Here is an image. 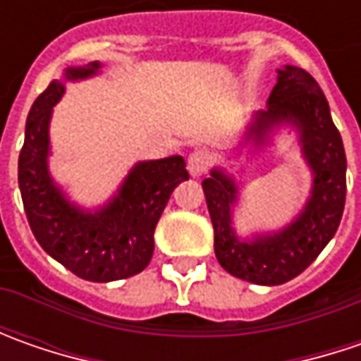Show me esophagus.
<instances>
[{"label": "esophagus", "mask_w": 361, "mask_h": 361, "mask_svg": "<svg viewBox=\"0 0 361 361\" xmlns=\"http://www.w3.org/2000/svg\"><path fill=\"white\" fill-rule=\"evenodd\" d=\"M209 162H211V157H209L207 150H195V152H190L187 162L188 173L192 174V176H201L209 169Z\"/></svg>", "instance_id": "1"}]
</instances>
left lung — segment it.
I'll return each mask as SVG.
<instances>
[{
  "mask_svg": "<svg viewBox=\"0 0 361 361\" xmlns=\"http://www.w3.org/2000/svg\"><path fill=\"white\" fill-rule=\"evenodd\" d=\"M277 84L247 130V140L263 146L273 126L289 122L299 130L303 159L313 173L312 197L285 229L241 241L233 229V207L239 188L229 174L213 169L202 180L215 229V255L221 267L257 285H281L305 271L340 227L345 204V150L312 74L295 66L277 70Z\"/></svg>",
  "mask_w": 361,
  "mask_h": 361,
  "instance_id": "obj_1",
  "label": "left lung"
}]
</instances>
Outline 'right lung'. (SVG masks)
Instances as JSON below:
<instances>
[{"mask_svg": "<svg viewBox=\"0 0 361 361\" xmlns=\"http://www.w3.org/2000/svg\"><path fill=\"white\" fill-rule=\"evenodd\" d=\"M100 68V62L66 68L63 78L84 80ZM63 90L62 80H54L25 122L18 183L27 223L42 249L78 277L96 283L126 279L150 263L157 223L174 187L188 178L187 164L183 157L138 162L106 207L94 213L80 209L48 171L49 118Z\"/></svg>", "mask_w": 361, "mask_h": 361, "instance_id": "add662e5", "label": "right lung"}]
</instances>
